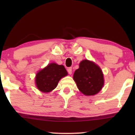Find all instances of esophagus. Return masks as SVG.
Instances as JSON below:
<instances>
[{"label":"esophagus","mask_w":135,"mask_h":135,"mask_svg":"<svg viewBox=\"0 0 135 135\" xmlns=\"http://www.w3.org/2000/svg\"><path fill=\"white\" fill-rule=\"evenodd\" d=\"M67 72H68V73H69V74H72V68H71V67L68 68V69H67Z\"/></svg>","instance_id":"esophagus-1"}]
</instances>
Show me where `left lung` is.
<instances>
[{
    "label": "left lung",
    "instance_id": "8db88e82",
    "mask_svg": "<svg viewBox=\"0 0 135 135\" xmlns=\"http://www.w3.org/2000/svg\"><path fill=\"white\" fill-rule=\"evenodd\" d=\"M74 80L81 93L86 96L97 94L104 84L102 71L95 63L84 60L74 74Z\"/></svg>",
    "mask_w": 135,
    "mask_h": 135
}]
</instances>
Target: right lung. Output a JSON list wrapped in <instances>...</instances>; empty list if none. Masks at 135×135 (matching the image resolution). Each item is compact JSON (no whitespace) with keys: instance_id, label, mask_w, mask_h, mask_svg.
Returning a JSON list of instances; mask_svg holds the SVG:
<instances>
[{"instance_id":"1","label":"right lung","mask_w":135,"mask_h":135,"mask_svg":"<svg viewBox=\"0 0 135 135\" xmlns=\"http://www.w3.org/2000/svg\"><path fill=\"white\" fill-rule=\"evenodd\" d=\"M66 75L67 72L64 66L51 63L37 74V87L42 92H50L56 88L59 80Z\"/></svg>"}]
</instances>
